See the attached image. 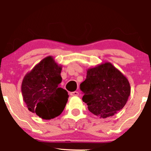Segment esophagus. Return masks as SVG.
<instances>
[{
	"label": "esophagus",
	"mask_w": 151,
	"mask_h": 151,
	"mask_svg": "<svg viewBox=\"0 0 151 151\" xmlns=\"http://www.w3.org/2000/svg\"><path fill=\"white\" fill-rule=\"evenodd\" d=\"M70 95L72 96H79V92H78V91H73V92L70 93Z\"/></svg>",
	"instance_id": "34e87169"
}]
</instances>
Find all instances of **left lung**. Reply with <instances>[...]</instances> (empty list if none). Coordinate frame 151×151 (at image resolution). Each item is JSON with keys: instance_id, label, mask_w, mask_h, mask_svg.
Instances as JSON below:
<instances>
[{"instance_id": "1", "label": "left lung", "mask_w": 151, "mask_h": 151, "mask_svg": "<svg viewBox=\"0 0 151 151\" xmlns=\"http://www.w3.org/2000/svg\"><path fill=\"white\" fill-rule=\"evenodd\" d=\"M80 89L84 93L82 101L89 111L104 119L124 108L131 93L127 77L109 62L87 69Z\"/></svg>"}]
</instances>
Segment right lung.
I'll return each mask as SVG.
<instances>
[{
	"mask_svg": "<svg viewBox=\"0 0 151 151\" xmlns=\"http://www.w3.org/2000/svg\"><path fill=\"white\" fill-rule=\"evenodd\" d=\"M62 66L48 56L27 72L22 81V98L27 109L41 119L58 116L65 109L69 95L60 87Z\"/></svg>",
	"mask_w": 151,
	"mask_h": 151,
	"instance_id": "add662e5",
	"label": "right lung"
}]
</instances>
